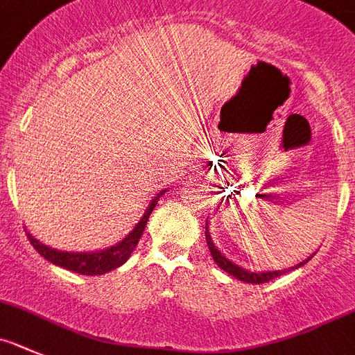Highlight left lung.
<instances>
[{"label":"left lung","instance_id":"8db88e82","mask_svg":"<svg viewBox=\"0 0 355 355\" xmlns=\"http://www.w3.org/2000/svg\"><path fill=\"white\" fill-rule=\"evenodd\" d=\"M205 241H207V245H209V251L210 254H212L214 261L217 263V267L221 270H225V272H228L230 276H233L235 279H241L244 281V283H253V285H260V283H267V281L274 279V277L281 276V274L288 272L290 269H299L301 265H304L306 261L311 260V257H308L306 260H302L301 263L293 265V267H290V269H283V270H263V272H251V270L244 269V267H241V265L233 263L230 258H226L225 254L219 251V249L216 248V244H214L212 241V235H210V230H209V223L205 225Z\"/></svg>","mask_w":355,"mask_h":355}]
</instances>
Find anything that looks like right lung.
I'll return each mask as SVG.
<instances>
[{
	"mask_svg": "<svg viewBox=\"0 0 355 355\" xmlns=\"http://www.w3.org/2000/svg\"><path fill=\"white\" fill-rule=\"evenodd\" d=\"M168 189H162L161 193L152 198V201L146 207L145 214L141 216L138 225L134 226L122 241L106 249H101V251H79V253H74V251H60V249H54L51 245L37 241L30 232H26V235L30 239L31 245L38 251V254L46 258L47 261H51V263L63 267L67 270H72V272L83 274V276H101V274H106L110 270L118 269L120 265H123L129 260V257L134 253L136 245H138L139 239H141L143 232H145L150 214H152L154 207L157 205L159 198Z\"/></svg>",
	"mask_w": 355,
	"mask_h": 355,
	"instance_id": "add662e5",
	"label": "right lung"
}]
</instances>
